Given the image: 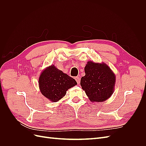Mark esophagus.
<instances>
[{
    "instance_id": "34e87169",
    "label": "esophagus",
    "mask_w": 146,
    "mask_h": 146,
    "mask_svg": "<svg viewBox=\"0 0 146 146\" xmlns=\"http://www.w3.org/2000/svg\"><path fill=\"white\" fill-rule=\"evenodd\" d=\"M75 79H76V82H77L78 84L80 83V77H76V78H75Z\"/></svg>"
}]
</instances>
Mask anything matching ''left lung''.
Returning a JSON list of instances; mask_svg holds the SVG:
<instances>
[{"label": "left lung", "instance_id": "1", "mask_svg": "<svg viewBox=\"0 0 146 146\" xmlns=\"http://www.w3.org/2000/svg\"><path fill=\"white\" fill-rule=\"evenodd\" d=\"M85 72L80 85L91 102H101L111 97L114 90L116 77L108 65L89 61L85 67Z\"/></svg>", "mask_w": 146, "mask_h": 146}]
</instances>
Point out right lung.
Wrapping results in <instances>:
<instances>
[{
    "instance_id": "obj_1",
    "label": "right lung",
    "mask_w": 146,
    "mask_h": 146,
    "mask_svg": "<svg viewBox=\"0 0 146 146\" xmlns=\"http://www.w3.org/2000/svg\"><path fill=\"white\" fill-rule=\"evenodd\" d=\"M38 83L42 94L54 102L63 98L68 89L77 84L73 78L63 73L54 65L48 66L43 70Z\"/></svg>"
}]
</instances>
